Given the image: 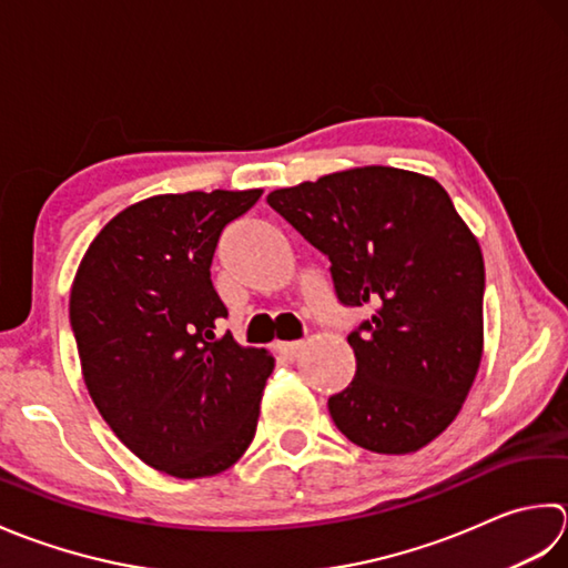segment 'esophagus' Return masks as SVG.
I'll return each mask as SVG.
<instances>
[{"label":"esophagus","instance_id":"1","mask_svg":"<svg viewBox=\"0 0 568 568\" xmlns=\"http://www.w3.org/2000/svg\"><path fill=\"white\" fill-rule=\"evenodd\" d=\"M274 348H276V353L284 355V357H294L298 351H304V343H301V341H292V343H276Z\"/></svg>","mask_w":568,"mask_h":568}]
</instances>
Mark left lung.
Instances as JSON below:
<instances>
[{"label": "left lung", "mask_w": 568, "mask_h": 568, "mask_svg": "<svg viewBox=\"0 0 568 568\" xmlns=\"http://www.w3.org/2000/svg\"><path fill=\"white\" fill-rule=\"evenodd\" d=\"M267 203L331 260L341 304L373 308L348 335L357 369L328 399L335 426L375 454L432 444L483 361V252L442 183L357 166L276 189Z\"/></svg>", "instance_id": "8db88e82"}]
</instances>
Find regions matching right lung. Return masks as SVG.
Returning a JSON list of instances; mask_svg holds the SVG:
<instances>
[{
	"mask_svg": "<svg viewBox=\"0 0 568 568\" xmlns=\"http://www.w3.org/2000/svg\"><path fill=\"white\" fill-rule=\"evenodd\" d=\"M262 189L139 201L90 242L71 286L80 369L102 419L173 478L227 470L250 448L274 357L217 335L220 233Z\"/></svg>",
	"mask_w": 568,
	"mask_h": 568,
	"instance_id": "obj_1",
	"label": "right lung"
}]
</instances>
